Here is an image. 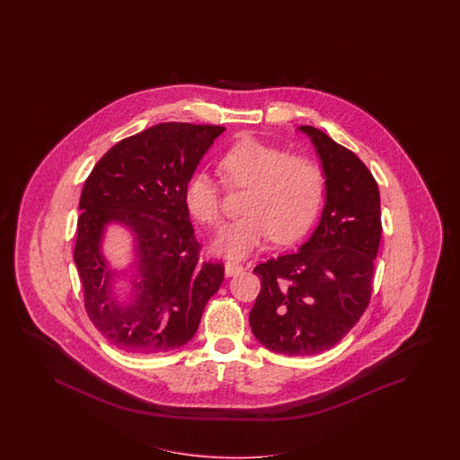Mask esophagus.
Returning <instances> with one entry per match:
<instances>
[{
  "instance_id": "34e87169",
  "label": "esophagus",
  "mask_w": 460,
  "mask_h": 460,
  "mask_svg": "<svg viewBox=\"0 0 460 460\" xmlns=\"http://www.w3.org/2000/svg\"><path fill=\"white\" fill-rule=\"evenodd\" d=\"M243 270H244L243 265H239V263H233V261H227V263L224 265L226 277H236V275H239Z\"/></svg>"
}]
</instances>
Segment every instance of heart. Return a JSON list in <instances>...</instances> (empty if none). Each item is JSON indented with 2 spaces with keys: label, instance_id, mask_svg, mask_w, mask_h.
Masks as SVG:
<instances>
[{
  "label": "heart",
  "instance_id": "obj_1",
  "mask_svg": "<svg viewBox=\"0 0 460 460\" xmlns=\"http://www.w3.org/2000/svg\"><path fill=\"white\" fill-rule=\"evenodd\" d=\"M219 172L229 187H246L239 219L224 226L214 250L229 258H243L258 250L268 237L288 243L302 236L321 210L325 173L321 165L300 155L256 138L234 143L219 160ZM187 209L199 223L221 221L217 181L197 172L185 183Z\"/></svg>",
  "mask_w": 460,
  "mask_h": 460
}]
</instances>
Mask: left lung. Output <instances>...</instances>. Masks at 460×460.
Masks as SVG:
<instances>
[{
  "mask_svg": "<svg viewBox=\"0 0 460 460\" xmlns=\"http://www.w3.org/2000/svg\"><path fill=\"white\" fill-rule=\"evenodd\" d=\"M298 129L321 158L325 206L300 250L254 268L261 290L250 314L254 337L285 356L334 348L361 319L381 239L379 189L371 172L321 129Z\"/></svg>",
  "mask_w": 460,
  "mask_h": 460,
  "instance_id": "8db88e82",
  "label": "left lung"
}]
</instances>
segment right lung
Instances as JSON below:
<instances>
[{
  "mask_svg": "<svg viewBox=\"0 0 460 460\" xmlns=\"http://www.w3.org/2000/svg\"><path fill=\"white\" fill-rule=\"evenodd\" d=\"M224 129L152 126L116 143L84 183L74 261L85 312L114 348L129 354L181 348L194 337L206 304L219 290L224 265L200 260L185 183ZM111 222L136 236L132 290L125 301L111 287L122 272L111 270L100 250Z\"/></svg>",
  "mask_w": 460,
  "mask_h": 460,
  "instance_id": "obj_1",
  "label": "right lung"
}]
</instances>
